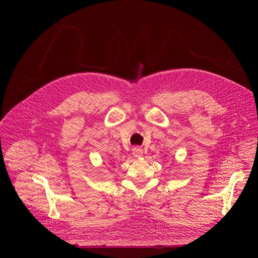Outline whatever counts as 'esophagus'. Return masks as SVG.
<instances>
[{
	"label": "esophagus",
	"instance_id": "obj_1",
	"mask_svg": "<svg viewBox=\"0 0 258 258\" xmlns=\"http://www.w3.org/2000/svg\"><path fill=\"white\" fill-rule=\"evenodd\" d=\"M132 155H134L136 158H140V157H142V155H143V150H142L141 147L136 146V147L132 148Z\"/></svg>",
	"mask_w": 258,
	"mask_h": 258
}]
</instances>
